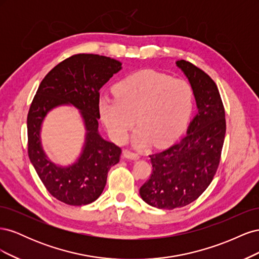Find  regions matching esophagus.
<instances>
[{
	"mask_svg": "<svg viewBox=\"0 0 259 259\" xmlns=\"http://www.w3.org/2000/svg\"><path fill=\"white\" fill-rule=\"evenodd\" d=\"M123 155H124V158L131 159V160H138L139 159V154L136 152H133L131 150H124Z\"/></svg>",
	"mask_w": 259,
	"mask_h": 259,
	"instance_id": "obj_1",
	"label": "esophagus"
}]
</instances>
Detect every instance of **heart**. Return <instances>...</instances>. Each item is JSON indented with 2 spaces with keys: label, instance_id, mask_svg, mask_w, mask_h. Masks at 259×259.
Masks as SVG:
<instances>
[{
  "label": "heart",
  "instance_id": "heart-1",
  "mask_svg": "<svg viewBox=\"0 0 259 259\" xmlns=\"http://www.w3.org/2000/svg\"><path fill=\"white\" fill-rule=\"evenodd\" d=\"M115 97L101 96L98 112L109 135L124 144L137 120L134 143L166 145L177 138L189 120L192 91L187 81L154 70H140L114 86Z\"/></svg>",
  "mask_w": 259,
  "mask_h": 259
}]
</instances>
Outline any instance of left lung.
<instances>
[{
	"instance_id": "obj_1",
	"label": "left lung",
	"mask_w": 259,
	"mask_h": 259,
	"mask_svg": "<svg viewBox=\"0 0 259 259\" xmlns=\"http://www.w3.org/2000/svg\"><path fill=\"white\" fill-rule=\"evenodd\" d=\"M176 66L189 80L198 113L180 142L149 155L152 173L139 193L147 204L161 209L186 206L206 190L218 168L226 134L225 108L215 82L189 61L177 60Z\"/></svg>"
}]
</instances>
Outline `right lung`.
Listing matches in <instances>:
<instances>
[{"instance_id": "obj_1", "label": "right lung", "mask_w": 259, "mask_h": 259, "mask_svg": "<svg viewBox=\"0 0 259 259\" xmlns=\"http://www.w3.org/2000/svg\"><path fill=\"white\" fill-rule=\"evenodd\" d=\"M122 69L119 60L94 54L65 59L45 75L27 117L28 154L36 173L54 198L69 205H86L99 198L108 171L120 161L121 148L98 133L99 90ZM71 104L80 110L87 131L82 152L71 166L59 167L45 154L40 128L54 107Z\"/></svg>"}]
</instances>
